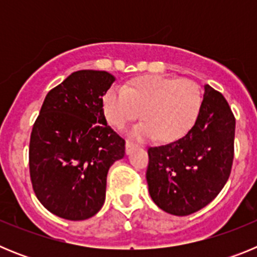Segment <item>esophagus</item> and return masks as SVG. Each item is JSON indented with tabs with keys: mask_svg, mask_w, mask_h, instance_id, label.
Returning a JSON list of instances; mask_svg holds the SVG:
<instances>
[{
	"mask_svg": "<svg viewBox=\"0 0 257 257\" xmlns=\"http://www.w3.org/2000/svg\"><path fill=\"white\" fill-rule=\"evenodd\" d=\"M135 147H136V145L134 144L133 142H130V140H127V142H126V153L130 154L131 152L134 151V148H135Z\"/></svg>",
	"mask_w": 257,
	"mask_h": 257,
	"instance_id": "obj_1",
	"label": "esophagus"
}]
</instances>
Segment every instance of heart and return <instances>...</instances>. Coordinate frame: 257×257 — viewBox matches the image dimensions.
<instances>
[{"instance_id":"1","label":"heart","mask_w":257,"mask_h":257,"mask_svg":"<svg viewBox=\"0 0 257 257\" xmlns=\"http://www.w3.org/2000/svg\"><path fill=\"white\" fill-rule=\"evenodd\" d=\"M202 96L190 79H172L161 76H143L124 88L112 87L103 96L106 121L122 130L140 115L130 136L136 140L158 135L162 142H175L187 135L198 119Z\"/></svg>"}]
</instances>
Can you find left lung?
<instances>
[{
  "mask_svg": "<svg viewBox=\"0 0 257 257\" xmlns=\"http://www.w3.org/2000/svg\"><path fill=\"white\" fill-rule=\"evenodd\" d=\"M235 118L225 97L210 85L196 124L181 139L148 149L149 194L161 210L187 216L221 192L234 157Z\"/></svg>",
  "mask_w": 257,
  "mask_h": 257,
  "instance_id": "obj_1",
  "label": "left lung"
}]
</instances>
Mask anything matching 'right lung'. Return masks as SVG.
<instances>
[{
	"instance_id": "right-lung-1",
	"label": "right lung",
	"mask_w": 257,
	"mask_h": 257,
	"mask_svg": "<svg viewBox=\"0 0 257 257\" xmlns=\"http://www.w3.org/2000/svg\"><path fill=\"white\" fill-rule=\"evenodd\" d=\"M114 81L105 70H77L41 106L29 174L38 201L56 216L78 221L103 207L109 167L124 156V140L103 112V96Z\"/></svg>"
}]
</instances>
